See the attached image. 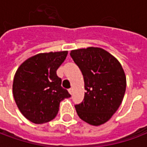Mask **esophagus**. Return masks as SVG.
Listing matches in <instances>:
<instances>
[{
    "instance_id": "34e87169",
    "label": "esophagus",
    "mask_w": 147,
    "mask_h": 147,
    "mask_svg": "<svg viewBox=\"0 0 147 147\" xmlns=\"http://www.w3.org/2000/svg\"><path fill=\"white\" fill-rule=\"evenodd\" d=\"M68 92L70 93L71 94H72V92H73V90H72V88H70V89H68Z\"/></svg>"
}]
</instances>
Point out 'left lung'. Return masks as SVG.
<instances>
[{
    "instance_id": "obj_1",
    "label": "left lung",
    "mask_w": 147,
    "mask_h": 147,
    "mask_svg": "<svg viewBox=\"0 0 147 147\" xmlns=\"http://www.w3.org/2000/svg\"><path fill=\"white\" fill-rule=\"evenodd\" d=\"M70 56L80 67L86 91L75 105L78 116L98 126L113 117L123 101L126 76L120 62L105 49L89 47L71 50Z\"/></svg>"
}]
</instances>
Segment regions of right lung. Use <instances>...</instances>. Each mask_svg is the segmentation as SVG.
I'll return each instance as SVG.
<instances>
[{
	"instance_id": "add662e5",
	"label": "right lung",
	"mask_w": 147,
	"mask_h": 147,
	"mask_svg": "<svg viewBox=\"0 0 147 147\" xmlns=\"http://www.w3.org/2000/svg\"><path fill=\"white\" fill-rule=\"evenodd\" d=\"M67 55V51L38 53L24 61L15 74V102L21 113L32 123H43L54 119L60 102L71 97L57 75Z\"/></svg>"
}]
</instances>
